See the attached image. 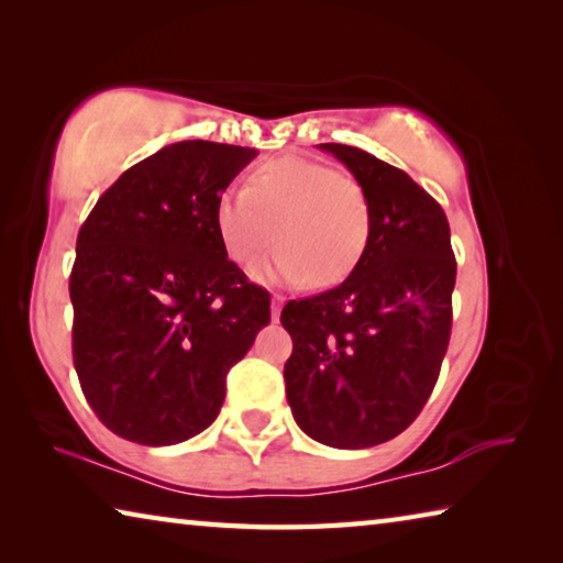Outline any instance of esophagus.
Wrapping results in <instances>:
<instances>
[{
    "label": "esophagus",
    "mask_w": 563,
    "mask_h": 563,
    "mask_svg": "<svg viewBox=\"0 0 563 563\" xmlns=\"http://www.w3.org/2000/svg\"><path fill=\"white\" fill-rule=\"evenodd\" d=\"M283 302H285L283 295H273V312H271V316H273V320H275V322H278V318H280V308H283Z\"/></svg>",
    "instance_id": "34e87169"
}]
</instances>
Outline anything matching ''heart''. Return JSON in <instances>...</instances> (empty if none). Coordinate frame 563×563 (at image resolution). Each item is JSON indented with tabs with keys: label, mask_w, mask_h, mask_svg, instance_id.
<instances>
[{
	"label": "heart",
	"mask_w": 563,
	"mask_h": 563,
	"mask_svg": "<svg viewBox=\"0 0 563 563\" xmlns=\"http://www.w3.org/2000/svg\"><path fill=\"white\" fill-rule=\"evenodd\" d=\"M216 233L228 258L251 271L280 245L258 273L265 283L338 285L357 268L369 238V203L355 178L320 161L283 156L245 178L243 194L216 203Z\"/></svg>",
	"instance_id": "obj_1"
}]
</instances>
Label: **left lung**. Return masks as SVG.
<instances>
[{
  "instance_id": "1",
  "label": "left lung",
  "mask_w": 563,
  "mask_h": 563,
  "mask_svg": "<svg viewBox=\"0 0 563 563\" xmlns=\"http://www.w3.org/2000/svg\"><path fill=\"white\" fill-rule=\"evenodd\" d=\"M357 178L369 238L338 288L290 300L285 395L295 422L335 450H365L405 432L440 377L452 332L456 261L442 206L405 170L367 151L322 144Z\"/></svg>"
}]
</instances>
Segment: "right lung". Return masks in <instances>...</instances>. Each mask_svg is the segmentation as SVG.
Returning a JSON list of instances; mask_svg holds the SVG:
<instances>
[{"label":"right lung","instance_id":"right-lung-1","mask_svg":"<svg viewBox=\"0 0 563 563\" xmlns=\"http://www.w3.org/2000/svg\"><path fill=\"white\" fill-rule=\"evenodd\" d=\"M255 148L178 141L123 170L84 221L69 275L84 397L123 440L166 446L221 412L225 375L271 322V292L216 233Z\"/></svg>","mask_w":563,"mask_h":563}]
</instances>
